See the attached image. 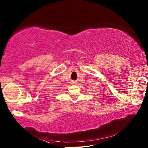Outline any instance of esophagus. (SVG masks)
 Here are the masks:
<instances>
[{"instance_id":"34e87169","label":"esophagus","mask_w":148,"mask_h":148,"mask_svg":"<svg viewBox=\"0 0 148 148\" xmlns=\"http://www.w3.org/2000/svg\"><path fill=\"white\" fill-rule=\"evenodd\" d=\"M71 83L72 84H75V83H76V82H75V81H71Z\"/></svg>"}]
</instances>
